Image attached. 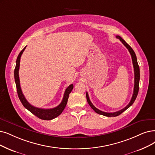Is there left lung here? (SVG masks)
Returning a JSON list of instances; mask_svg holds the SVG:
<instances>
[{
  "label": "left lung",
  "instance_id": "8db88e82",
  "mask_svg": "<svg viewBox=\"0 0 155 155\" xmlns=\"http://www.w3.org/2000/svg\"><path fill=\"white\" fill-rule=\"evenodd\" d=\"M116 38L117 39H119L120 40V41L123 43V45H125V46L128 49V51L130 52L131 54V57H132V63H133V66H134V93H133V95H132V97L131 98V101L130 102H129V104L127 105V106L124 107L123 109L118 110V111H116V112L114 113H106V112H104V111H102L101 110L98 109L97 108H96L93 104L91 102L90 100V98L88 94V92H86V99H87V102L88 103V104L90 106V107L94 109L95 113L99 114H101L105 116H107V117H115L117 116H119L120 114H121L123 112H124L125 110H127L128 108H129L132 105L134 104V101H135L136 98H137V96L138 95V92H139V80H140V69H139V67L137 63V57H136V55L135 52L134 51L133 49L127 43L123 40L120 36L119 35H116Z\"/></svg>",
  "mask_w": 155,
  "mask_h": 155
}]
</instances>
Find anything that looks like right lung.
I'll list each match as a JSON object with an SVG mask.
<instances>
[{"label": "right lung", "instance_id": "1", "mask_svg": "<svg viewBox=\"0 0 155 155\" xmlns=\"http://www.w3.org/2000/svg\"><path fill=\"white\" fill-rule=\"evenodd\" d=\"M27 46L25 47L20 54H18V56L16 59V67H15V72H14V75H15V83L16 85V90H17V93H18V97H19L20 100L23 104V106L25 107L27 109H28L30 113H32L34 114L35 116L37 117H38L41 120H53L55 117H57L61 113L63 112V110H64L67 101H68V98H69V96L70 93L72 91L74 86L72 84L69 85L68 87L66 88L64 95V98L62 99V101L61 102V103L58 105V106L56 107H54L52 109H41V108H38L34 107L32 106L27 100L25 97H24L21 87H20V79H19V68H20V58L22 53H23L25 49L26 48Z\"/></svg>", "mask_w": 155, "mask_h": 155}]
</instances>
